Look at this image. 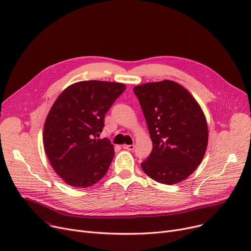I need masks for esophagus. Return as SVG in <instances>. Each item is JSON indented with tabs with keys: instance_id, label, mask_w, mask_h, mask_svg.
I'll return each instance as SVG.
<instances>
[{
	"instance_id": "1",
	"label": "esophagus",
	"mask_w": 251,
	"mask_h": 251,
	"mask_svg": "<svg viewBox=\"0 0 251 251\" xmlns=\"http://www.w3.org/2000/svg\"><path fill=\"white\" fill-rule=\"evenodd\" d=\"M123 148L126 150H134L135 145H123Z\"/></svg>"
}]
</instances>
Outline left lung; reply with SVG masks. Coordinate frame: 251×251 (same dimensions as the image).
Returning <instances> with one entry per match:
<instances>
[{"label": "left lung", "instance_id": "8db88e82", "mask_svg": "<svg viewBox=\"0 0 251 251\" xmlns=\"http://www.w3.org/2000/svg\"><path fill=\"white\" fill-rule=\"evenodd\" d=\"M153 143L142 169L157 182L178 183L201 163L209 131L197 100L180 84L164 80L134 88Z\"/></svg>", "mask_w": 251, "mask_h": 251}]
</instances>
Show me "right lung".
Returning <instances> with one entry per match:
<instances>
[{"label":"right lung","instance_id":"right-lung-1","mask_svg":"<svg viewBox=\"0 0 251 251\" xmlns=\"http://www.w3.org/2000/svg\"><path fill=\"white\" fill-rule=\"evenodd\" d=\"M125 90L122 83L81 81L54 101L44 123L43 146L53 170L67 184L89 187L106 174L113 145L97 138L105 113Z\"/></svg>","mask_w":251,"mask_h":251}]
</instances>
